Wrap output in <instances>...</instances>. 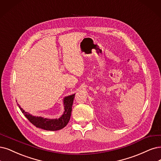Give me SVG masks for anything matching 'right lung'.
Returning <instances> with one entry per match:
<instances>
[{
  "label": "right lung",
  "mask_w": 161,
  "mask_h": 161,
  "mask_svg": "<svg viewBox=\"0 0 161 161\" xmlns=\"http://www.w3.org/2000/svg\"><path fill=\"white\" fill-rule=\"evenodd\" d=\"M75 94L71 95L64 98V112L63 115L58 119H50L44 118L42 117L32 116L29 113L26 112L19 105L20 109L22 114L25 115L28 121L32 123L34 126L38 128L46 130H60L67 125L71 116V110H72V105L74 99Z\"/></svg>",
  "instance_id": "obj_1"
}]
</instances>
